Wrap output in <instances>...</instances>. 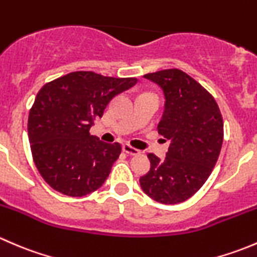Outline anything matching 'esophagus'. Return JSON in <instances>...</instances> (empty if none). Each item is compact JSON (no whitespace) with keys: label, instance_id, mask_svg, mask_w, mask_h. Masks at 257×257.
Segmentation results:
<instances>
[{"label":"esophagus","instance_id":"esophagus-1","mask_svg":"<svg viewBox=\"0 0 257 257\" xmlns=\"http://www.w3.org/2000/svg\"><path fill=\"white\" fill-rule=\"evenodd\" d=\"M123 152L126 153V154H129V155L141 154V150H138V149H136V148L131 147L129 144H123Z\"/></svg>","mask_w":257,"mask_h":257}]
</instances>
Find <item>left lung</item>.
<instances>
[{
  "label": "left lung",
  "mask_w": 257,
  "mask_h": 257,
  "mask_svg": "<svg viewBox=\"0 0 257 257\" xmlns=\"http://www.w3.org/2000/svg\"><path fill=\"white\" fill-rule=\"evenodd\" d=\"M144 78L163 90L164 112L158 132L170 145L165 159L148 154L150 169L139 184L158 203H183L204 185L216 164L224 138L221 114L208 90L180 69Z\"/></svg>",
  "instance_id": "1"
}]
</instances>
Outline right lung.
<instances>
[{"label":"right lung","instance_id":"add662e5","mask_svg":"<svg viewBox=\"0 0 257 257\" xmlns=\"http://www.w3.org/2000/svg\"><path fill=\"white\" fill-rule=\"evenodd\" d=\"M137 82L73 72L41 88L28 115V138L36 167L54 190L84 196L103 185L121 147L99 141L89 129L110 100Z\"/></svg>","mask_w":257,"mask_h":257}]
</instances>
